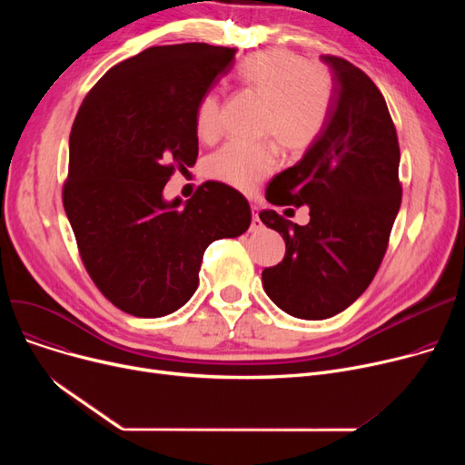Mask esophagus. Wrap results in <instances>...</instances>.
<instances>
[{"label": "esophagus", "mask_w": 465, "mask_h": 465, "mask_svg": "<svg viewBox=\"0 0 465 465\" xmlns=\"http://www.w3.org/2000/svg\"><path fill=\"white\" fill-rule=\"evenodd\" d=\"M262 228H263V224H262V220H260V216H258V209L252 207V224H251V232H260Z\"/></svg>", "instance_id": "34e87169"}]
</instances>
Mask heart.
Wrapping results in <instances>:
<instances>
[{"label":"heart","mask_w":465,"mask_h":465,"mask_svg":"<svg viewBox=\"0 0 465 465\" xmlns=\"http://www.w3.org/2000/svg\"><path fill=\"white\" fill-rule=\"evenodd\" d=\"M239 83L267 104L263 134L273 135L288 153H303L319 141L331 111L333 81L316 64L288 51H263L242 60ZM200 137L214 139L220 132L218 95L205 94L195 111ZM277 167L273 144L228 143L209 160V175L239 190H252Z\"/></svg>","instance_id":"heart-1"}]
</instances>
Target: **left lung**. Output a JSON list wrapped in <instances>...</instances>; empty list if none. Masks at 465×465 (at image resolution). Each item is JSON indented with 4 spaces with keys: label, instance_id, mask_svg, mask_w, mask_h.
Returning <instances> with one entry per match:
<instances>
[{
    "label": "left lung",
    "instance_id": "obj_1",
    "mask_svg": "<svg viewBox=\"0 0 465 465\" xmlns=\"http://www.w3.org/2000/svg\"><path fill=\"white\" fill-rule=\"evenodd\" d=\"M321 60L333 81L326 128L265 190L273 205H307L311 220L298 226L272 209L260 213L286 242L284 260L262 272L265 294L303 321L330 319L363 294L401 205L400 144L382 94L351 62Z\"/></svg>",
    "mask_w": 465,
    "mask_h": 465
}]
</instances>
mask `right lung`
Here are the masks:
<instances>
[{
	"mask_svg": "<svg viewBox=\"0 0 465 465\" xmlns=\"http://www.w3.org/2000/svg\"><path fill=\"white\" fill-rule=\"evenodd\" d=\"M233 58L207 43L151 46L111 67L73 122L64 209L88 275L120 311L158 319L181 309L205 249L251 226L247 198L224 183L188 202L163 198L173 169L195 163V111Z\"/></svg>",
	"mask_w": 465,
	"mask_h": 465,
	"instance_id": "right-lung-1",
	"label": "right lung"
}]
</instances>
